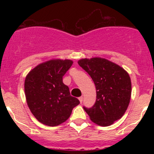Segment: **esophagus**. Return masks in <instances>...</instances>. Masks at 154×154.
<instances>
[{"mask_svg":"<svg viewBox=\"0 0 154 154\" xmlns=\"http://www.w3.org/2000/svg\"><path fill=\"white\" fill-rule=\"evenodd\" d=\"M79 101H80V103H82V101H83V97H82V96H81V97H79Z\"/></svg>","mask_w":154,"mask_h":154,"instance_id":"obj_1","label":"esophagus"}]
</instances>
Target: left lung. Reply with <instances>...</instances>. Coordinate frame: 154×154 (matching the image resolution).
<instances>
[{
  "instance_id": "obj_1",
  "label": "left lung",
  "mask_w": 154,
  "mask_h": 154,
  "mask_svg": "<svg viewBox=\"0 0 154 154\" xmlns=\"http://www.w3.org/2000/svg\"><path fill=\"white\" fill-rule=\"evenodd\" d=\"M79 65L91 76L96 89L93 106L83 109L93 123L112 125L125 113L131 97V80L119 65L102 58H82Z\"/></svg>"
}]
</instances>
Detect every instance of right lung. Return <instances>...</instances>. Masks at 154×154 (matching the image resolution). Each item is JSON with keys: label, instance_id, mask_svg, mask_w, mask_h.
<instances>
[{"label": "right lung", "instance_id": "right-lung-1", "mask_svg": "<svg viewBox=\"0 0 154 154\" xmlns=\"http://www.w3.org/2000/svg\"><path fill=\"white\" fill-rule=\"evenodd\" d=\"M69 59H53L37 65L24 81V92L31 112L42 124L60 125L80 103L70 95L62 77L72 65Z\"/></svg>", "mask_w": 154, "mask_h": 154}]
</instances>
